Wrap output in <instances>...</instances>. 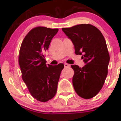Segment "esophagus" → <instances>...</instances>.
Masks as SVG:
<instances>
[{
  "label": "esophagus",
  "mask_w": 121,
  "mask_h": 121,
  "mask_svg": "<svg viewBox=\"0 0 121 121\" xmlns=\"http://www.w3.org/2000/svg\"><path fill=\"white\" fill-rule=\"evenodd\" d=\"M64 65L65 68H68V67H70V65L67 64V63H65Z\"/></svg>",
  "instance_id": "34e87169"
}]
</instances>
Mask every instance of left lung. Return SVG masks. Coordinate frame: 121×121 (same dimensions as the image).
Listing matches in <instances>:
<instances>
[{
    "instance_id": "obj_1",
    "label": "left lung",
    "mask_w": 121,
    "mask_h": 121,
    "mask_svg": "<svg viewBox=\"0 0 121 121\" xmlns=\"http://www.w3.org/2000/svg\"><path fill=\"white\" fill-rule=\"evenodd\" d=\"M74 45L75 54L82 55V68L71 65L74 71L73 84L76 92L85 99L95 96L102 89L108 73L109 54L104 36L95 26L81 24L62 28Z\"/></svg>"
}]
</instances>
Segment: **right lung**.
Masks as SVG:
<instances>
[{
    "instance_id": "1",
    "label": "right lung",
    "mask_w": 121,
    "mask_h": 121,
    "mask_svg": "<svg viewBox=\"0 0 121 121\" xmlns=\"http://www.w3.org/2000/svg\"><path fill=\"white\" fill-rule=\"evenodd\" d=\"M58 29L37 26L30 30L22 41L19 63L22 78L35 99L46 102L56 95L62 63L46 65L44 52Z\"/></svg>"
}]
</instances>
